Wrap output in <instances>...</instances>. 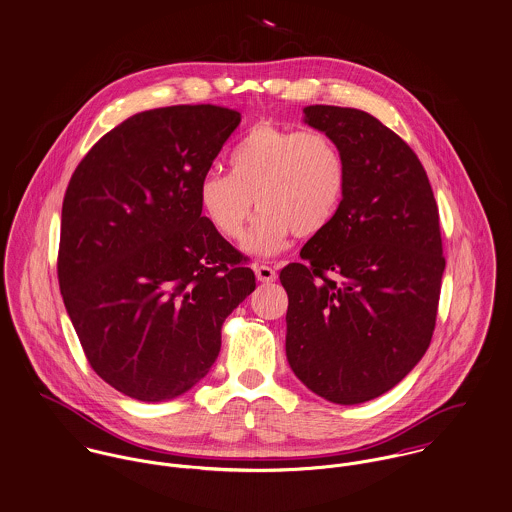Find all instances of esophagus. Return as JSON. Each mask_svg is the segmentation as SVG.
Here are the masks:
<instances>
[{"mask_svg":"<svg viewBox=\"0 0 512 512\" xmlns=\"http://www.w3.org/2000/svg\"><path fill=\"white\" fill-rule=\"evenodd\" d=\"M253 271H255V275H257V281H261V283H273V281L277 279V271H275L273 267H269V265H259V263H255V265H253Z\"/></svg>","mask_w":512,"mask_h":512,"instance_id":"esophagus-1","label":"esophagus"}]
</instances>
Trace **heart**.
I'll use <instances>...</instances> for the list:
<instances>
[{"mask_svg":"<svg viewBox=\"0 0 512 512\" xmlns=\"http://www.w3.org/2000/svg\"><path fill=\"white\" fill-rule=\"evenodd\" d=\"M226 172H208L198 184V204L210 226L229 241L243 237L253 255L271 257L290 235L310 237L340 212L347 165L338 143L324 131L253 125L229 151Z\"/></svg>","mask_w":512,"mask_h":512,"instance_id":"1","label":"heart"}]
</instances>
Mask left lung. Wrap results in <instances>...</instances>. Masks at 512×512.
<instances>
[{"label": "left lung", "mask_w": 512, "mask_h": 512, "mask_svg": "<svg viewBox=\"0 0 512 512\" xmlns=\"http://www.w3.org/2000/svg\"><path fill=\"white\" fill-rule=\"evenodd\" d=\"M347 165L334 222L281 271L286 359L318 397L359 404L398 385L426 353L446 259L440 216L414 151L377 117L306 106Z\"/></svg>", "instance_id": "8db88e82"}]
</instances>
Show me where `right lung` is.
Returning a JSON list of instances; mask_svg holds the SVG:
<instances>
[{
    "instance_id": "1",
    "label": "right lung",
    "mask_w": 512,
    "mask_h": 512,
    "mask_svg": "<svg viewBox=\"0 0 512 512\" xmlns=\"http://www.w3.org/2000/svg\"><path fill=\"white\" fill-rule=\"evenodd\" d=\"M241 114L171 106L131 115L82 159L62 202L58 284L92 369L143 402L180 397L255 290L245 257L202 216L198 184Z\"/></svg>"
}]
</instances>
